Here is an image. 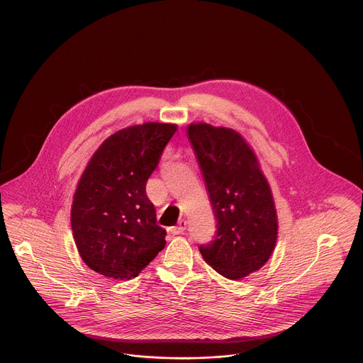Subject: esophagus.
<instances>
[{
    "instance_id": "1",
    "label": "esophagus",
    "mask_w": 363,
    "mask_h": 363,
    "mask_svg": "<svg viewBox=\"0 0 363 363\" xmlns=\"http://www.w3.org/2000/svg\"><path fill=\"white\" fill-rule=\"evenodd\" d=\"M185 230H186V220H179L178 225L170 228V233H172L173 235H178V234H184Z\"/></svg>"
}]
</instances>
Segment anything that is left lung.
<instances>
[{
  "instance_id": "8db88e82",
  "label": "left lung",
  "mask_w": 363,
  "mask_h": 363,
  "mask_svg": "<svg viewBox=\"0 0 363 363\" xmlns=\"http://www.w3.org/2000/svg\"><path fill=\"white\" fill-rule=\"evenodd\" d=\"M216 218L215 240L200 253L218 274L240 280L274 253L277 213L259 159L238 132L206 122L186 129Z\"/></svg>"
}]
</instances>
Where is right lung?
I'll use <instances>...</instances> for the list:
<instances>
[{"label": "right lung", "mask_w": 363, "mask_h": 363, "mask_svg": "<svg viewBox=\"0 0 363 363\" xmlns=\"http://www.w3.org/2000/svg\"><path fill=\"white\" fill-rule=\"evenodd\" d=\"M175 123L145 122L106 138L82 174L70 211L79 255L104 277L129 280L166 245L145 185L177 132Z\"/></svg>", "instance_id": "add662e5"}]
</instances>
